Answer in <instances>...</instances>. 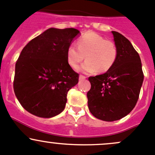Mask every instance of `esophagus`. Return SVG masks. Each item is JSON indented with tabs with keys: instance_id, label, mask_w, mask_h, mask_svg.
Wrapping results in <instances>:
<instances>
[{
	"instance_id": "34e87169",
	"label": "esophagus",
	"mask_w": 155,
	"mask_h": 155,
	"mask_svg": "<svg viewBox=\"0 0 155 155\" xmlns=\"http://www.w3.org/2000/svg\"><path fill=\"white\" fill-rule=\"evenodd\" d=\"M86 79V76H82V75H80V76H79V80H82V79Z\"/></svg>"
}]
</instances>
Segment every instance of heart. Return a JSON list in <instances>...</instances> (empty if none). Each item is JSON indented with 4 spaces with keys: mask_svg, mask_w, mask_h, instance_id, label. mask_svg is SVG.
I'll return each mask as SVG.
<instances>
[{
    "mask_svg": "<svg viewBox=\"0 0 155 155\" xmlns=\"http://www.w3.org/2000/svg\"><path fill=\"white\" fill-rule=\"evenodd\" d=\"M77 47L68 46L67 59L69 64L76 68L85 58L86 61L79 70L86 73H105L112 68L116 61L118 50L113 42L94 32H87L77 40Z\"/></svg>",
    "mask_w": 155,
    "mask_h": 155,
    "instance_id": "obj_1",
    "label": "heart"
}]
</instances>
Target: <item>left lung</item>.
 I'll use <instances>...</instances> for the list:
<instances>
[{
    "instance_id": "left-lung-1",
    "label": "left lung",
    "mask_w": 155,
    "mask_h": 155,
    "mask_svg": "<svg viewBox=\"0 0 155 155\" xmlns=\"http://www.w3.org/2000/svg\"><path fill=\"white\" fill-rule=\"evenodd\" d=\"M112 33L118 50L116 61L105 73L88 78L91 86L87 93L91 113L105 121L121 119L133 110L144 79L138 52L122 34Z\"/></svg>"
}]
</instances>
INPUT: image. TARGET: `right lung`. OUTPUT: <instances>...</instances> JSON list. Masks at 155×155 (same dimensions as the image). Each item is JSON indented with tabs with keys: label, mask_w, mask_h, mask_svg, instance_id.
Masks as SVG:
<instances>
[{
	"label": "right lung",
	"mask_w": 155,
	"mask_h": 155,
	"mask_svg": "<svg viewBox=\"0 0 155 155\" xmlns=\"http://www.w3.org/2000/svg\"><path fill=\"white\" fill-rule=\"evenodd\" d=\"M79 34L73 28H49L23 48L15 64L13 89L30 113L51 118L64 109L68 91L79 82L67 59L68 46Z\"/></svg>",
	"instance_id": "1"
}]
</instances>
